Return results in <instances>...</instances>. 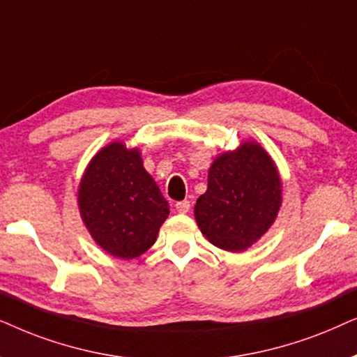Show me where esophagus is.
Wrapping results in <instances>:
<instances>
[{"label": "esophagus", "instance_id": "esophagus-1", "mask_svg": "<svg viewBox=\"0 0 357 357\" xmlns=\"http://www.w3.org/2000/svg\"><path fill=\"white\" fill-rule=\"evenodd\" d=\"M174 207H176V211H178L179 213H186V212H189V208H191V202H189L188 199H184V201L176 202Z\"/></svg>", "mask_w": 357, "mask_h": 357}]
</instances>
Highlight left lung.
I'll return each mask as SVG.
<instances>
[{"label": "left lung", "mask_w": 357, "mask_h": 357, "mask_svg": "<svg viewBox=\"0 0 357 357\" xmlns=\"http://www.w3.org/2000/svg\"><path fill=\"white\" fill-rule=\"evenodd\" d=\"M281 194L273 160L258 144L246 142L213 161L194 215L212 245L238 253L268 231L281 207Z\"/></svg>", "instance_id": "1"}]
</instances>
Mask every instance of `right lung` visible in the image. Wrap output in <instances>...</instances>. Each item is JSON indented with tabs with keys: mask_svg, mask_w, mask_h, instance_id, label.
<instances>
[{
	"mask_svg": "<svg viewBox=\"0 0 357 357\" xmlns=\"http://www.w3.org/2000/svg\"><path fill=\"white\" fill-rule=\"evenodd\" d=\"M78 206L96 243L122 259L145 253L169 213L139 150H127L119 142L91 160L79 184Z\"/></svg>",
	"mask_w": 357,
	"mask_h": 357,
	"instance_id": "obj_1",
	"label": "right lung"
}]
</instances>
